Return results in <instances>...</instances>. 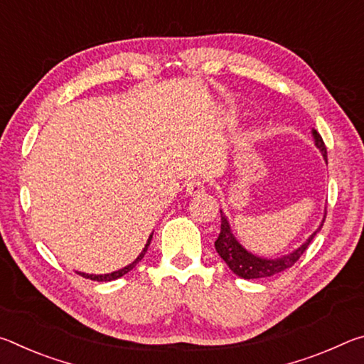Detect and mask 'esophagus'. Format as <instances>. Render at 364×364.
Here are the masks:
<instances>
[{
  "mask_svg": "<svg viewBox=\"0 0 364 364\" xmlns=\"http://www.w3.org/2000/svg\"><path fill=\"white\" fill-rule=\"evenodd\" d=\"M205 191V184L200 180H191L186 184V194L188 196H199Z\"/></svg>",
  "mask_w": 364,
  "mask_h": 364,
  "instance_id": "1",
  "label": "esophagus"
}]
</instances>
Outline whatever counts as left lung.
Returning a JSON list of instances; mask_svg holds the SVG:
<instances>
[{
  "label": "left lung",
  "mask_w": 364,
  "mask_h": 364,
  "mask_svg": "<svg viewBox=\"0 0 364 364\" xmlns=\"http://www.w3.org/2000/svg\"><path fill=\"white\" fill-rule=\"evenodd\" d=\"M313 138H315V144L319 151H321L323 157L326 162H328V151H326L324 141L316 130H313ZM221 213V230L215 241V249H217L218 255L223 258L225 263L230 267L234 274H237L239 278L244 279H258V278H269V276L279 274L287 268H291L292 264L299 260V258L304 255V252L308 249V245L313 241V237L316 236V232L321 231L324 218L319 225L318 230L311 234L306 241L300 245L299 249H295L289 255L279 257V258H262L258 255L250 254L249 250H245L241 244L237 242V239L234 237L231 231L230 221L225 217V213Z\"/></svg>",
  "instance_id": "1"
}]
</instances>
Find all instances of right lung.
I'll list each match as a JSON object with an SVG mask.
<instances>
[{"label":"right lung","mask_w":364,"mask_h":364,"mask_svg":"<svg viewBox=\"0 0 364 364\" xmlns=\"http://www.w3.org/2000/svg\"><path fill=\"white\" fill-rule=\"evenodd\" d=\"M152 234H154V232H152ZM152 234L149 236V239H147V242H146V245H144L143 252H141V254L136 257V260H134V262L130 263V264H127L125 268H122V269H119V271H114V273H109V274H88V273H78V274L83 276V278H86V279H91V281H114V279L122 278L123 274H127L128 271H132L134 267H136L138 262L143 260V257H144V254L147 252V247H149V244H151Z\"/></svg>","instance_id":"obj_1"}]
</instances>
